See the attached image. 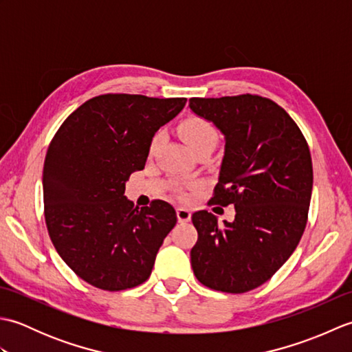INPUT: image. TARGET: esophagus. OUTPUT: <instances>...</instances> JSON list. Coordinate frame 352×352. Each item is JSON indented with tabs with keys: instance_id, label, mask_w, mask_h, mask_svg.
Returning a JSON list of instances; mask_svg holds the SVG:
<instances>
[{
	"instance_id": "34e87169",
	"label": "esophagus",
	"mask_w": 352,
	"mask_h": 352,
	"mask_svg": "<svg viewBox=\"0 0 352 352\" xmlns=\"http://www.w3.org/2000/svg\"><path fill=\"white\" fill-rule=\"evenodd\" d=\"M190 210H188V208H184V207H178L177 208V218H178V222H182V223H186V222H189L190 221Z\"/></svg>"
}]
</instances>
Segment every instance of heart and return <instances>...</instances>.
<instances>
[{
	"instance_id": "heart-1",
	"label": "heart",
	"mask_w": 352,
	"mask_h": 352,
	"mask_svg": "<svg viewBox=\"0 0 352 352\" xmlns=\"http://www.w3.org/2000/svg\"><path fill=\"white\" fill-rule=\"evenodd\" d=\"M180 131L183 134L184 140L188 142L189 146L197 151L199 148L204 146H214L218 142V131H216L214 125L203 116H189L186 118L180 125ZM160 142V134H155L151 140L149 148L153 149Z\"/></svg>"
}]
</instances>
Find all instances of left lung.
<instances>
[{
  "label": "left lung",
  "instance_id": "1",
  "mask_svg": "<svg viewBox=\"0 0 352 352\" xmlns=\"http://www.w3.org/2000/svg\"><path fill=\"white\" fill-rule=\"evenodd\" d=\"M189 106L226 136L207 204L236 210L223 223L207 210L192 214L193 274L213 290L245 294L271 278L301 241L313 188L309 144L287 111L265 96L190 98Z\"/></svg>",
  "mask_w": 352,
  "mask_h": 352
}]
</instances>
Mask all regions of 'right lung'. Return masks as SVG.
Instances as JSON below:
<instances>
[{
  "mask_svg": "<svg viewBox=\"0 0 352 352\" xmlns=\"http://www.w3.org/2000/svg\"><path fill=\"white\" fill-rule=\"evenodd\" d=\"M186 98L104 94L72 111L43 163V213L58 256L94 287L119 292L151 275L177 213L166 201L138 208L124 197L144 169L154 133Z\"/></svg>",
  "mask_w": 352,
  "mask_h": 352,
  "instance_id": "obj_1",
  "label": "right lung"
}]
</instances>
